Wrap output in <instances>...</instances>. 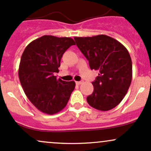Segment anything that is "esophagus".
<instances>
[{"instance_id": "esophagus-1", "label": "esophagus", "mask_w": 151, "mask_h": 151, "mask_svg": "<svg viewBox=\"0 0 151 151\" xmlns=\"http://www.w3.org/2000/svg\"><path fill=\"white\" fill-rule=\"evenodd\" d=\"M83 83V81H76V84H77V85H79V84H81Z\"/></svg>"}]
</instances>
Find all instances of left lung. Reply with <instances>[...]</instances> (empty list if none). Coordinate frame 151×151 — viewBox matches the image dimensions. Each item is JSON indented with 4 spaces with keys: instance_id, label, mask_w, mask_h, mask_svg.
Listing matches in <instances>:
<instances>
[{
    "instance_id": "left-lung-1",
    "label": "left lung",
    "mask_w": 151,
    "mask_h": 151,
    "mask_svg": "<svg viewBox=\"0 0 151 151\" xmlns=\"http://www.w3.org/2000/svg\"><path fill=\"white\" fill-rule=\"evenodd\" d=\"M77 46L99 74L92 82L93 91L86 101L99 111L111 110L122 101L132 80V62L127 49L105 35L74 37Z\"/></svg>"
}]
</instances>
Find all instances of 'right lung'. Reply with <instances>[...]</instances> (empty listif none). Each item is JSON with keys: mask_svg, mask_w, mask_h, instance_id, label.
Segmentation results:
<instances>
[{"mask_svg": "<svg viewBox=\"0 0 151 151\" xmlns=\"http://www.w3.org/2000/svg\"><path fill=\"white\" fill-rule=\"evenodd\" d=\"M74 45L72 38L44 35L31 42L22 53L18 70L20 84L31 103L43 113L52 115L62 110L74 89V81L54 75L58 73L63 54Z\"/></svg>", "mask_w": 151, "mask_h": 151, "instance_id": "1", "label": "right lung"}]
</instances>
